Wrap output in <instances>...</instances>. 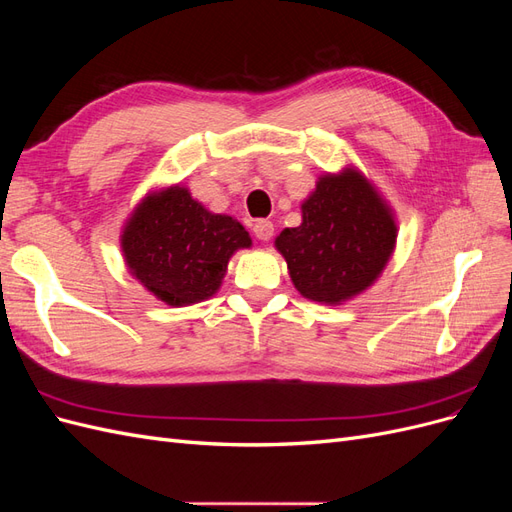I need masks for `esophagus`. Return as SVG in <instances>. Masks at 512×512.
I'll list each match as a JSON object with an SVG mask.
<instances>
[{"label": "esophagus", "mask_w": 512, "mask_h": 512, "mask_svg": "<svg viewBox=\"0 0 512 512\" xmlns=\"http://www.w3.org/2000/svg\"><path fill=\"white\" fill-rule=\"evenodd\" d=\"M273 222L269 220H256L254 224V235L260 239V241H269L273 237Z\"/></svg>", "instance_id": "1"}]
</instances>
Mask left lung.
<instances>
[{
  "label": "left lung",
  "mask_w": 512,
  "mask_h": 512,
  "mask_svg": "<svg viewBox=\"0 0 512 512\" xmlns=\"http://www.w3.org/2000/svg\"><path fill=\"white\" fill-rule=\"evenodd\" d=\"M301 213V226L284 228L275 247L305 299L342 305L378 280L393 256L397 224L359 170L322 175Z\"/></svg>",
  "instance_id": "left-lung-1"
}]
</instances>
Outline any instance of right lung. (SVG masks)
<instances>
[{
  "label": "right lung",
  "instance_id": "obj_1",
  "mask_svg": "<svg viewBox=\"0 0 512 512\" xmlns=\"http://www.w3.org/2000/svg\"><path fill=\"white\" fill-rule=\"evenodd\" d=\"M250 245V235L237 220L207 211L181 185L145 196L121 232L130 273L173 307L213 297L230 256Z\"/></svg>",
  "mask_w": 512,
  "mask_h": 512
}]
</instances>
